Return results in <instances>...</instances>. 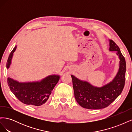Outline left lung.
<instances>
[{
  "mask_svg": "<svg viewBox=\"0 0 132 132\" xmlns=\"http://www.w3.org/2000/svg\"><path fill=\"white\" fill-rule=\"evenodd\" d=\"M110 51L116 53L119 59V67L114 79L102 87H96L71 75L74 96L81 107L87 109H101L109 106L120 95L125 86L126 63L118 46L109 39Z\"/></svg>",
  "mask_w": 132,
  "mask_h": 132,
  "instance_id": "obj_1",
  "label": "left lung"
}]
</instances>
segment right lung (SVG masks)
<instances>
[{
	"label": "right lung",
	"mask_w": 132,
	"mask_h": 132,
	"mask_svg": "<svg viewBox=\"0 0 132 132\" xmlns=\"http://www.w3.org/2000/svg\"><path fill=\"white\" fill-rule=\"evenodd\" d=\"M16 49V46H15L7 59V69L10 68ZM59 79V75L54 74L47 76L41 81L21 82L8 78L7 84L11 91L21 102L26 105L39 106L48 100L52 91L58 83Z\"/></svg>",
	"instance_id": "add662e5"
}]
</instances>
